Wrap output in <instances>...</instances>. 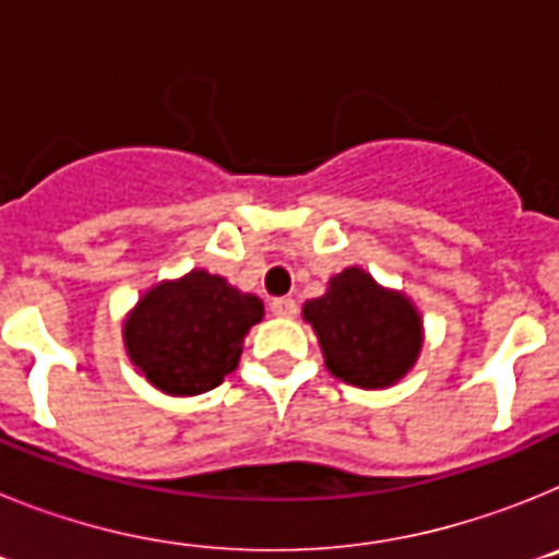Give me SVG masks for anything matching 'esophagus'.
Returning <instances> with one entry per match:
<instances>
[{"label": "esophagus", "instance_id": "1", "mask_svg": "<svg viewBox=\"0 0 559 559\" xmlns=\"http://www.w3.org/2000/svg\"><path fill=\"white\" fill-rule=\"evenodd\" d=\"M296 302L290 299V296H280V299H271V313L276 316V319H294L296 316Z\"/></svg>", "mask_w": 559, "mask_h": 559}]
</instances>
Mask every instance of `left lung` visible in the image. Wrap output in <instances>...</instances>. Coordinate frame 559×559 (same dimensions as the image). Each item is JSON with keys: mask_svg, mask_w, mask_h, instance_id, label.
Here are the masks:
<instances>
[{"mask_svg": "<svg viewBox=\"0 0 559 559\" xmlns=\"http://www.w3.org/2000/svg\"><path fill=\"white\" fill-rule=\"evenodd\" d=\"M302 316L319 335L324 367L360 389L394 386L423 349V319L412 299L358 265L330 276L328 294L305 302Z\"/></svg>", "mask_w": 559, "mask_h": 559, "instance_id": "8db88e82", "label": "left lung"}]
</instances>
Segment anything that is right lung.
I'll list each match as a JSON object with an SVG mask.
<instances>
[{
	"instance_id": "add662e5",
	"label": "right lung",
	"mask_w": 559,
	"mask_h": 559,
	"mask_svg": "<svg viewBox=\"0 0 559 559\" xmlns=\"http://www.w3.org/2000/svg\"><path fill=\"white\" fill-rule=\"evenodd\" d=\"M263 302L231 288L224 276L192 269L181 280L153 285L122 324L128 358L151 386L192 397L235 372L243 338Z\"/></svg>"
}]
</instances>
